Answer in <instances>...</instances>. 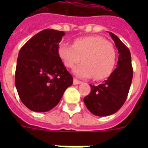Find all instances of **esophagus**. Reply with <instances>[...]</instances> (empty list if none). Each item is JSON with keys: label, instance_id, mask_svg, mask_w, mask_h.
Segmentation results:
<instances>
[{"label": "esophagus", "instance_id": "obj_1", "mask_svg": "<svg viewBox=\"0 0 148 148\" xmlns=\"http://www.w3.org/2000/svg\"><path fill=\"white\" fill-rule=\"evenodd\" d=\"M82 83V82L77 80V78H74V85H78V84Z\"/></svg>", "mask_w": 148, "mask_h": 148}]
</instances>
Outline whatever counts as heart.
I'll return each mask as SVG.
<instances>
[{
  "label": "heart",
  "instance_id": "b5f03b06",
  "mask_svg": "<svg viewBox=\"0 0 148 148\" xmlns=\"http://www.w3.org/2000/svg\"><path fill=\"white\" fill-rule=\"evenodd\" d=\"M58 55L67 68L74 69V74L83 78L94 76L96 80L108 77L113 71L116 61L114 47L107 40L100 36H86L76 39L74 44L61 43Z\"/></svg>",
  "mask_w": 148,
  "mask_h": 148
}]
</instances>
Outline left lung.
<instances>
[{"label":"left lung","mask_w":148,"mask_h":148,"mask_svg":"<svg viewBox=\"0 0 148 148\" xmlns=\"http://www.w3.org/2000/svg\"><path fill=\"white\" fill-rule=\"evenodd\" d=\"M118 50L117 67L102 84L90 85L91 92L84 102L93 114L106 116L116 112L127 99L133 76L129 49L116 35L109 32Z\"/></svg>","instance_id":"1"}]
</instances>
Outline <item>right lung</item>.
<instances>
[{
    "mask_svg": "<svg viewBox=\"0 0 148 148\" xmlns=\"http://www.w3.org/2000/svg\"><path fill=\"white\" fill-rule=\"evenodd\" d=\"M64 35L61 31L42 30L20 50L15 84L21 101L32 111L53 109L73 83L58 55V43Z\"/></svg>",
    "mask_w": 148,
    "mask_h": 148,
    "instance_id": "right-lung-1",
    "label": "right lung"
}]
</instances>
